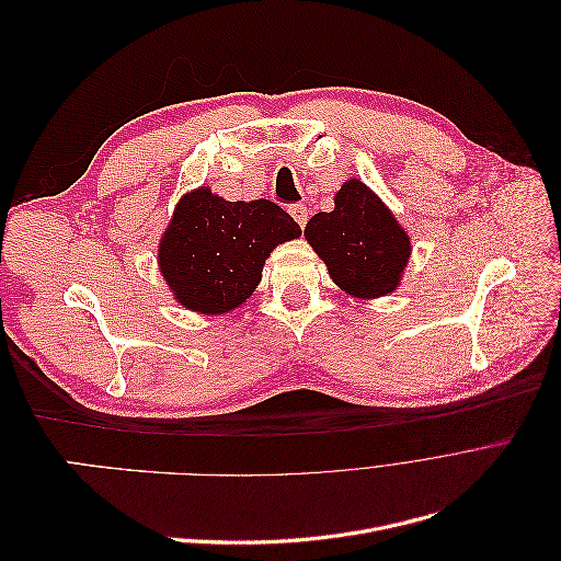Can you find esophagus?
<instances>
[{
    "instance_id": "obj_1",
    "label": "esophagus",
    "mask_w": 561,
    "mask_h": 561,
    "mask_svg": "<svg viewBox=\"0 0 561 561\" xmlns=\"http://www.w3.org/2000/svg\"><path fill=\"white\" fill-rule=\"evenodd\" d=\"M290 215L295 217V222H297L301 229L307 227V219H309V208H307V206H301V203H297V206L290 208Z\"/></svg>"
}]
</instances>
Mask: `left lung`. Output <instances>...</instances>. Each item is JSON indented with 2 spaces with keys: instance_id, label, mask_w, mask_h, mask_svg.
Instances as JSON below:
<instances>
[{
  "instance_id": "left-lung-1",
  "label": "left lung",
  "mask_w": 561,
  "mask_h": 561,
  "mask_svg": "<svg viewBox=\"0 0 561 561\" xmlns=\"http://www.w3.org/2000/svg\"><path fill=\"white\" fill-rule=\"evenodd\" d=\"M330 278L351 297L396 293L412 257L410 233L369 186L351 178L334 194V210L318 213L304 229Z\"/></svg>"
}]
</instances>
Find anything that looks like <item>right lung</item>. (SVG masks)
I'll return each instance as SVG.
<instances>
[{
  "label": "right lung",
  "instance_id": "right-lung-1",
  "mask_svg": "<svg viewBox=\"0 0 561 561\" xmlns=\"http://www.w3.org/2000/svg\"><path fill=\"white\" fill-rule=\"evenodd\" d=\"M299 233L274 201H227L198 186L178 201L161 236L159 271L180 307L225 316L250 299L274 248Z\"/></svg>",
  "mask_w": 561,
  "mask_h": 561
}]
</instances>
